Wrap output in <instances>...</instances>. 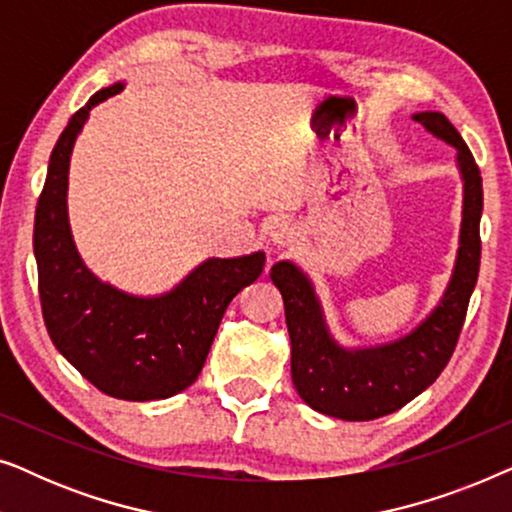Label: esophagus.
<instances>
[{"instance_id": "esophagus-1", "label": "esophagus", "mask_w": 512, "mask_h": 512, "mask_svg": "<svg viewBox=\"0 0 512 512\" xmlns=\"http://www.w3.org/2000/svg\"><path fill=\"white\" fill-rule=\"evenodd\" d=\"M300 230L291 219H277L270 226V242L275 244L277 249H289L298 242Z\"/></svg>"}]
</instances>
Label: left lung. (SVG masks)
<instances>
[{"instance_id":"1","label":"left lung","mask_w":512,"mask_h":512,"mask_svg":"<svg viewBox=\"0 0 512 512\" xmlns=\"http://www.w3.org/2000/svg\"><path fill=\"white\" fill-rule=\"evenodd\" d=\"M412 121L457 149L464 184L459 249L438 305L401 338L370 347H342L326 324L312 279L293 261L272 265L291 338V377L298 396L321 415L368 422L391 415L436 382L464 326L480 270L482 177L473 153L440 111H419Z\"/></svg>"}]
</instances>
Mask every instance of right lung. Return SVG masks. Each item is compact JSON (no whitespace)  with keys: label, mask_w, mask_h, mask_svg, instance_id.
Masks as SVG:
<instances>
[{"label":"right lung","mask_w":512,"mask_h":512,"mask_svg":"<svg viewBox=\"0 0 512 512\" xmlns=\"http://www.w3.org/2000/svg\"><path fill=\"white\" fill-rule=\"evenodd\" d=\"M123 88L118 81L97 90L62 130L34 214V258L55 349L102 394L158 401L198 380L226 307L261 277L265 254L212 256L158 296L116 289L83 263L69 226V160L90 109Z\"/></svg>","instance_id":"1"}]
</instances>
